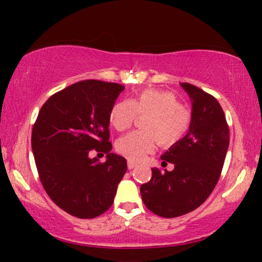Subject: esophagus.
Returning a JSON list of instances; mask_svg holds the SVG:
<instances>
[{
    "instance_id": "1",
    "label": "esophagus",
    "mask_w": 262,
    "mask_h": 262,
    "mask_svg": "<svg viewBox=\"0 0 262 262\" xmlns=\"http://www.w3.org/2000/svg\"><path fill=\"white\" fill-rule=\"evenodd\" d=\"M135 165H137V164H135L134 161H128V169L132 170L135 166Z\"/></svg>"
}]
</instances>
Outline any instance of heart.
Here are the masks:
<instances>
[{
	"instance_id": "1",
	"label": "heart",
	"mask_w": 262,
	"mask_h": 262,
	"mask_svg": "<svg viewBox=\"0 0 262 262\" xmlns=\"http://www.w3.org/2000/svg\"><path fill=\"white\" fill-rule=\"evenodd\" d=\"M138 116L145 117L143 129L119 138L116 149L130 161H139L155 148V139L161 146L175 145L185 137L192 117L175 93L146 89L132 101H119L110 112L111 125L118 132L127 130Z\"/></svg>"
}]
</instances>
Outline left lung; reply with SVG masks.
Listing matches in <instances>:
<instances>
[{"label":"left lung","instance_id":"left-lung-1","mask_svg":"<svg viewBox=\"0 0 262 262\" xmlns=\"http://www.w3.org/2000/svg\"><path fill=\"white\" fill-rule=\"evenodd\" d=\"M181 86L192 102L188 133L161 156L172 171L151 169L140 186L146 208L164 218L187 214L202 204L217 185L229 146V127L219 102L191 83Z\"/></svg>","mask_w":262,"mask_h":262}]
</instances>
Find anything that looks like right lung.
<instances>
[{
    "mask_svg": "<svg viewBox=\"0 0 262 262\" xmlns=\"http://www.w3.org/2000/svg\"><path fill=\"white\" fill-rule=\"evenodd\" d=\"M124 86L85 80L54 93L39 111L32 150L41 185L69 214L91 219L112 206L127 160L111 152L110 112ZM107 154L98 163L88 154Z\"/></svg>",
    "mask_w": 262,
    "mask_h": 262,
    "instance_id": "1",
    "label": "right lung"
}]
</instances>
